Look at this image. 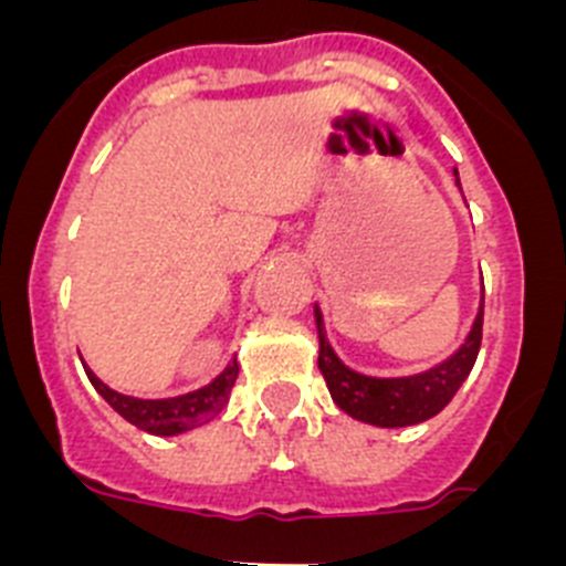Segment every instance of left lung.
Returning a JSON list of instances; mask_svg holds the SVG:
<instances>
[{"label":"left lung","instance_id":"obj_1","mask_svg":"<svg viewBox=\"0 0 566 566\" xmlns=\"http://www.w3.org/2000/svg\"><path fill=\"white\" fill-rule=\"evenodd\" d=\"M457 187L462 192V184ZM482 317H484V289L479 300V312L473 317L468 337L459 345L457 352L448 359L437 363L428 371L411 374V377H368L343 363L337 352L328 343L326 323L323 312L314 306V323H317L319 339V357L317 365L323 377H326L328 394L339 411L348 413L352 419L374 428H411V424L424 422V419L437 417L444 405L457 397L462 382L468 379L470 368L479 357V345H482Z\"/></svg>","mask_w":566,"mask_h":566}]
</instances>
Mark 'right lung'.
Segmentation results:
<instances>
[{"mask_svg": "<svg viewBox=\"0 0 566 566\" xmlns=\"http://www.w3.org/2000/svg\"><path fill=\"white\" fill-rule=\"evenodd\" d=\"M84 371H87L93 388L107 399L109 408L115 413H122L129 424L147 433H155V437H181V433L207 424L209 419H214L227 408L229 391H232L234 377H238V363H229L212 382L198 388V391L169 399L127 397V394H118L109 385H104L96 374L90 371L87 365H84Z\"/></svg>", "mask_w": 566, "mask_h": 566, "instance_id": "add662e5", "label": "right lung"}]
</instances>
